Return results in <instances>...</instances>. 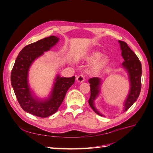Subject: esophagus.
<instances>
[{
  "label": "esophagus",
  "instance_id": "34e87169",
  "mask_svg": "<svg viewBox=\"0 0 153 153\" xmlns=\"http://www.w3.org/2000/svg\"><path fill=\"white\" fill-rule=\"evenodd\" d=\"M76 80L78 82H80V83H82L84 82L85 80V77L83 75H78L76 76Z\"/></svg>",
  "mask_w": 153,
  "mask_h": 153
}]
</instances>
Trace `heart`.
Instances as JSON below:
<instances>
[{
  "label": "heart",
  "mask_w": 153,
  "mask_h": 153,
  "mask_svg": "<svg viewBox=\"0 0 153 153\" xmlns=\"http://www.w3.org/2000/svg\"><path fill=\"white\" fill-rule=\"evenodd\" d=\"M101 53L98 51H94L85 57V61L88 62L94 61L92 64V69L94 71H98L105 68L109 62V58L103 55L101 56Z\"/></svg>",
  "instance_id": "1"
}]
</instances>
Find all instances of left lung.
Returning a JSON list of instances; mask_svg holds the SVG:
<instances>
[{
    "instance_id": "left-lung-1",
    "label": "left lung",
    "mask_w": 153,
    "mask_h": 153,
    "mask_svg": "<svg viewBox=\"0 0 153 153\" xmlns=\"http://www.w3.org/2000/svg\"><path fill=\"white\" fill-rule=\"evenodd\" d=\"M119 43L122 51L121 55L124 60L123 62V67L127 71L130 89L126 100L124 103V112L131 107V106L135 102L139 96L141 91V76H142V65L136 54L129 48L127 43L122 41H119ZM91 87V96L89 100V104L92 109L101 116H104L98 112L94 106V100L98 96L100 92L101 79L99 78L94 77L89 80Z\"/></svg>"
}]
</instances>
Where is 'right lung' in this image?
Instances as JSON below:
<instances>
[{
    "label": "right lung",
    "mask_w": 153,
    "mask_h": 153,
    "mask_svg": "<svg viewBox=\"0 0 153 153\" xmlns=\"http://www.w3.org/2000/svg\"><path fill=\"white\" fill-rule=\"evenodd\" d=\"M59 38L54 36L27 45L18 54L11 74V83L18 103L25 112L37 117H47L57 112L75 76L57 75L51 94L47 100H39L32 93L28 84L29 68L35 60L56 45Z\"/></svg>",
    "instance_id": "right-lung-1"
}]
</instances>
